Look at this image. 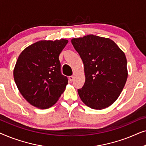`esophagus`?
I'll return each instance as SVG.
<instances>
[{"label":"esophagus","instance_id":"1","mask_svg":"<svg viewBox=\"0 0 146 146\" xmlns=\"http://www.w3.org/2000/svg\"><path fill=\"white\" fill-rule=\"evenodd\" d=\"M69 80L72 82L74 80V76H69Z\"/></svg>","mask_w":146,"mask_h":146}]
</instances>
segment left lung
Returning a JSON list of instances; mask_svg holds the SVG:
<instances>
[{
    "label": "left lung",
    "instance_id": "8db88e82",
    "mask_svg": "<svg viewBox=\"0 0 146 146\" xmlns=\"http://www.w3.org/2000/svg\"><path fill=\"white\" fill-rule=\"evenodd\" d=\"M84 66L85 83L78 93L87 106L102 110L117 99L127 78L125 53L112 40L89 35L71 40Z\"/></svg>",
    "mask_w": 146,
    "mask_h": 146
}]
</instances>
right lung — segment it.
I'll return each mask as SVG.
<instances>
[{"instance_id": "1", "label": "right lung", "mask_w": 146, "mask_h": 146, "mask_svg": "<svg viewBox=\"0 0 146 146\" xmlns=\"http://www.w3.org/2000/svg\"><path fill=\"white\" fill-rule=\"evenodd\" d=\"M68 40H40L24 49L13 71L24 98L33 106L49 108L64 92L68 78L61 74L59 55Z\"/></svg>"}]
</instances>
